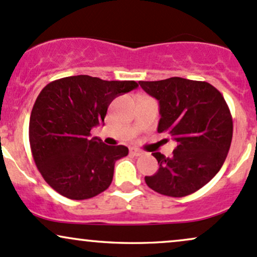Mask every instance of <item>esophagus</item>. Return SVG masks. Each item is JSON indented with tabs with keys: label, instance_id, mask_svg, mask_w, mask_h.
<instances>
[{
	"label": "esophagus",
	"instance_id": "34e87169",
	"mask_svg": "<svg viewBox=\"0 0 257 257\" xmlns=\"http://www.w3.org/2000/svg\"><path fill=\"white\" fill-rule=\"evenodd\" d=\"M129 153H131L132 156H141L144 152L141 151V150L137 149V147H131V149H129Z\"/></svg>",
	"mask_w": 257,
	"mask_h": 257
}]
</instances>
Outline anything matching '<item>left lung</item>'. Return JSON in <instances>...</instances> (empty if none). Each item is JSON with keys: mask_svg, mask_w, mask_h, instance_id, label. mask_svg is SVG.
I'll use <instances>...</instances> for the list:
<instances>
[{"mask_svg": "<svg viewBox=\"0 0 257 257\" xmlns=\"http://www.w3.org/2000/svg\"><path fill=\"white\" fill-rule=\"evenodd\" d=\"M139 84L158 100V133H168L176 141L170 157L152 153L159 169L145 176L147 186L175 198L194 193L225 163L233 135L228 105L208 82L170 77Z\"/></svg>", "mask_w": 257, "mask_h": 257, "instance_id": "obj_1", "label": "left lung"}]
</instances>
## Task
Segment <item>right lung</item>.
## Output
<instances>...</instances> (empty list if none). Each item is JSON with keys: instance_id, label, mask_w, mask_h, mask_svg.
<instances>
[{"instance_id": "1", "label": "right lung", "mask_w": 257, "mask_h": 257, "mask_svg": "<svg viewBox=\"0 0 257 257\" xmlns=\"http://www.w3.org/2000/svg\"><path fill=\"white\" fill-rule=\"evenodd\" d=\"M139 84L87 75L51 82L38 94L30 116L29 140L38 172L53 190L82 200L107 190L117 159L128 147L105 145L90 131L104 122L111 101Z\"/></svg>"}]
</instances>
